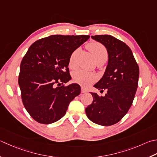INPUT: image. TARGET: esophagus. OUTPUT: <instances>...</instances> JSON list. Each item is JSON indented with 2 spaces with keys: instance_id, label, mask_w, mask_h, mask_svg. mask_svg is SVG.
<instances>
[{
  "instance_id": "34e87169",
  "label": "esophagus",
  "mask_w": 157,
  "mask_h": 157,
  "mask_svg": "<svg viewBox=\"0 0 157 157\" xmlns=\"http://www.w3.org/2000/svg\"><path fill=\"white\" fill-rule=\"evenodd\" d=\"M81 92L82 93H87V90L86 88H84V87H82L81 88Z\"/></svg>"
}]
</instances>
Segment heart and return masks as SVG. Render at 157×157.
<instances>
[{"instance_id": "1", "label": "heart", "mask_w": 157, "mask_h": 157, "mask_svg": "<svg viewBox=\"0 0 157 157\" xmlns=\"http://www.w3.org/2000/svg\"><path fill=\"white\" fill-rule=\"evenodd\" d=\"M87 48L93 54L96 62L101 60H106L107 58V52L104 46L98 42H92L88 44ZM78 53V50H76L71 55L69 66L70 68L75 67V58ZM73 79L74 82L84 86H88L96 79V75L93 73L87 72L83 70L76 71L73 73Z\"/></svg>"}]
</instances>
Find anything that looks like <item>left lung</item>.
Instances as JSON below:
<instances>
[{
  "mask_svg": "<svg viewBox=\"0 0 157 157\" xmlns=\"http://www.w3.org/2000/svg\"><path fill=\"white\" fill-rule=\"evenodd\" d=\"M93 39L105 46L108 62L105 73L94 85L107 93L99 97L90 93L92 104L86 108L87 117L101 126H111L124 117L131 107L138 86L140 70L133 52L124 42L108 35L91 36Z\"/></svg>",
  "mask_w": 157,
  "mask_h": 157,
  "instance_id": "8db88e82",
  "label": "left lung"
}]
</instances>
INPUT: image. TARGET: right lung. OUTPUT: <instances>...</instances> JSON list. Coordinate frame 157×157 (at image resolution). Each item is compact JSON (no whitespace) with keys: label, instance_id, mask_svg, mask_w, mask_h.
Instances as JSON below:
<instances>
[{"label":"right lung","instance_id":"1","mask_svg":"<svg viewBox=\"0 0 157 157\" xmlns=\"http://www.w3.org/2000/svg\"><path fill=\"white\" fill-rule=\"evenodd\" d=\"M90 38L89 35H54L30 46L20 64L18 78L22 102L36 122L52 124L65 115L71 101L80 94L69 71L71 55Z\"/></svg>","mask_w":157,"mask_h":157}]
</instances>
